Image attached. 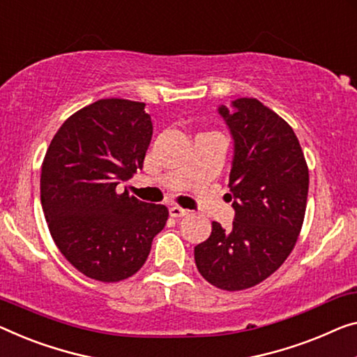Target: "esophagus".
I'll return each instance as SVG.
<instances>
[{"label": "esophagus", "instance_id": "obj_1", "mask_svg": "<svg viewBox=\"0 0 357 357\" xmlns=\"http://www.w3.org/2000/svg\"><path fill=\"white\" fill-rule=\"evenodd\" d=\"M185 215H188V210L181 208V206H178V205L169 206V216H173V218H183V216H185Z\"/></svg>", "mask_w": 357, "mask_h": 357}]
</instances>
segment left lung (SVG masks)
Returning <instances> with one entry per match:
<instances>
[{"mask_svg":"<svg viewBox=\"0 0 357 357\" xmlns=\"http://www.w3.org/2000/svg\"><path fill=\"white\" fill-rule=\"evenodd\" d=\"M234 139L231 229L211 222L194 248L199 273L221 290H245L268 279L291 253L305 220L310 172L291 126L255 98L221 105Z\"/></svg>","mask_w":357,"mask_h":357,"instance_id":"left-lung-1","label":"left lung"}]
</instances>
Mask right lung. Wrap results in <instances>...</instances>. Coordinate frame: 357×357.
Listing matches in <instances>:
<instances>
[{"instance_id":"1","label":"right lung","mask_w":357,"mask_h":357,"mask_svg":"<svg viewBox=\"0 0 357 357\" xmlns=\"http://www.w3.org/2000/svg\"><path fill=\"white\" fill-rule=\"evenodd\" d=\"M146 104L100 99L63 121L41 165V206L57 248L79 273L120 282L142 268L168 220L116 185L142 168L152 139Z\"/></svg>"}]
</instances>
